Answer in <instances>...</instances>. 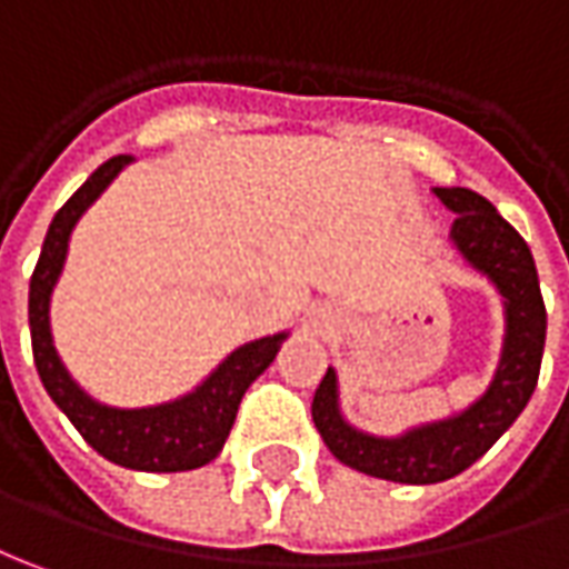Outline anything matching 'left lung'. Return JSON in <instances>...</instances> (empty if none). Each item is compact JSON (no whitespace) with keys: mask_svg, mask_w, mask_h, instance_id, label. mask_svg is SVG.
<instances>
[{"mask_svg":"<svg viewBox=\"0 0 569 569\" xmlns=\"http://www.w3.org/2000/svg\"><path fill=\"white\" fill-rule=\"evenodd\" d=\"M433 194L456 213L449 238L458 253L487 276L505 300V347L489 390L452 418L411 427L402 437H371L343 421L335 368L325 371L312 399L316 430L337 461L368 477L415 487L442 483L489 452L527 409L546 350V303L527 241L471 188H433Z\"/></svg>","mask_w":569,"mask_h":569,"instance_id":"obj_1","label":"left lung"}]
</instances>
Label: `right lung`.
Wrapping results in <instances>:
<instances>
[{"label":"right lung","mask_w":569,"mask_h":569,"mask_svg":"<svg viewBox=\"0 0 569 569\" xmlns=\"http://www.w3.org/2000/svg\"><path fill=\"white\" fill-rule=\"evenodd\" d=\"M127 154L104 160L73 198L58 213L42 241L37 269L30 278V340H33V362L39 381L54 406L70 418V425L82 433V440L120 468L151 473L194 471L222 452L226 437L234 425V415L241 406L247 387L272 366L276 352L281 350L288 331L250 340L238 347L226 362L186 397L148 406V409H113L101 406L70 378L61 356L52 343L49 325V303L58 284V276L68 260V241L73 226L96 203V198L111 186L113 176L127 167Z\"/></svg>","instance_id":"1"}]
</instances>
